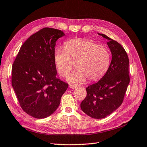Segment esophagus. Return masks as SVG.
<instances>
[{
	"instance_id": "obj_1",
	"label": "esophagus",
	"mask_w": 147,
	"mask_h": 147,
	"mask_svg": "<svg viewBox=\"0 0 147 147\" xmlns=\"http://www.w3.org/2000/svg\"><path fill=\"white\" fill-rule=\"evenodd\" d=\"M69 87L70 88H71V89H76V88H77V86H74V85H70L69 86Z\"/></svg>"
}]
</instances>
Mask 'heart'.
Segmentation results:
<instances>
[{"label": "heart", "mask_w": 147, "mask_h": 147, "mask_svg": "<svg viewBox=\"0 0 147 147\" xmlns=\"http://www.w3.org/2000/svg\"><path fill=\"white\" fill-rule=\"evenodd\" d=\"M111 55L108 49L94 41L78 38L64 44V50H56L54 62L61 77H67L74 63L76 71L68 78L74 84L96 81L101 79L109 68Z\"/></svg>", "instance_id": "b5f03b06"}]
</instances>
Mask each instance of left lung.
Here are the masks:
<instances>
[{
    "instance_id": "8db88e82",
    "label": "left lung",
    "mask_w": 147,
    "mask_h": 147,
    "mask_svg": "<svg viewBox=\"0 0 147 147\" xmlns=\"http://www.w3.org/2000/svg\"><path fill=\"white\" fill-rule=\"evenodd\" d=\"M98 34L108 40L112 58L103 77L86 87V97L80 104L82 111L95 119L104 118L118 109L130 82L129 60L124 49L106 35Z\"/></svg>"
}]
</instances>
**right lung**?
I'll return each mask as SVG.
<instances>
[{
	"label": "right lung",
	"instance_id": "obj_1",
	"mask_svg": "<svg viewBox=\"0 0 147 147\" xmlns=\"http://www.w3.org/2000/svg\"><path fill=\"white\" fill-rule=\"evenodd\" d=\"M62 30L45 28L25 41L12 64V86L22 109L35 118H45L58 107L67 83L56 78L55 46Z\"/></svg>",
	"mask_w": 147,
	"mask_h": 147
}]
</instances>
